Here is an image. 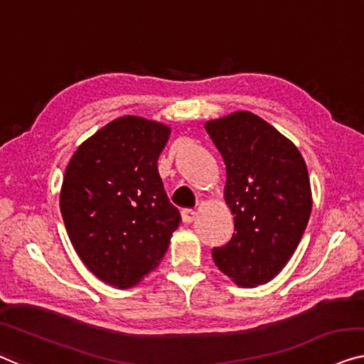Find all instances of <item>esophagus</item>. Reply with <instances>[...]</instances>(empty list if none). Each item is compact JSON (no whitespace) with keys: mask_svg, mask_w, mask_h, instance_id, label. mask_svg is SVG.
Wrapping results in <instances>:
<instances>
[{"mask_svg":"<svg viewBox=\"0 0 364 364\" xmlns=\"http://www.w3.org/2000/svg\"><path fill=\"white\" fill-rule=\"evenodd\" d=\"M181 217H183L184 224H191V222L196 219V210H194V209H184L181 213Z\"/></svg>","mask_w":364,"mask_h":364,"instance_id":"34e87169","label":"esophagus"}]
</instances>
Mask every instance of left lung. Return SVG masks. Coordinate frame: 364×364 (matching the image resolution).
<instances>
[{"mask_svg": "<svg viewBox=\"0 0 364 364\" xmlns=\"http://www.w3.org/2000/svg\"><path fill=\"white\" fill-rule=\"evenodd\" d=\"M204 127L224 159V198L235 225L230 242L213 248L214 263L238 286L264 284L289 262L311 217L306 161L253 112H232Z\"/></svg>", "mask_w": 364, "mask_h": 364, "instance_id": "8db88e82", "label": "left lung"}]
</instances>
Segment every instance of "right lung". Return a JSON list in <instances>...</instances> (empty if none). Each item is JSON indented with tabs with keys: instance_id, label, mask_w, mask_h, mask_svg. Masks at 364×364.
Wrapping results in <instances>:
<instances>
[{
	"instance_id": "right-lung-1",
	"label": "right lung",
	"mask_w": 364,
	"mask_h": 364,
	"mask_svg": "<svg viewBox=\"0 0 364 364\" xmlns=\"http://www.w3.org/2000/svg\"><path fill=\"white\" fill-rule=\"evenodd\" d=\"M170 134L144 117L114 119L65 170L60 210L70 240L86 268L114 287L135 286L159 267L180 225L156 166Z\"/></svg>"
}]
</instances>
